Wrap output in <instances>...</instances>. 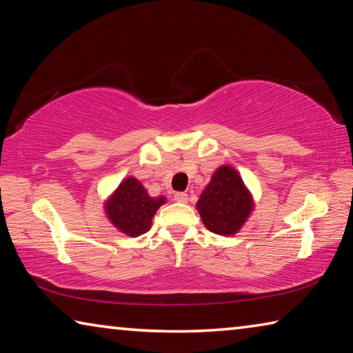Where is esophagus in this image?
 Masks as SVG:
<instances>
[{"mask_svg":"<svg viewBox=\"0 0 353 353\" xmlns=\"http://www.w3.org/2000/svg\"><path fill=\"white\" fill-rule=\"evenodd\" d=\"M174 201L176 202H182V204H187V202H188V194L187 193H176L174 194Z\"/></svg>","mask_w":353,"mask_h":353,"instance_id":"1","label":"esophagus"}]
</instances>
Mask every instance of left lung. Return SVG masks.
<instances>
[{"label": "left lung", "mask_w": 353, "mask_h": 353, "mask_svg": "<svg viewBox=\"0 0 353 353\" xmlns=\"http://www.w3.org/2000/svg\"><path fill=\"white\" fill-rule=\"evenodd\" d=\"M196 208L208 230L232 236L246 223L254 210V201L238 171L223 165L213 172Z\"/></svg>", "instance_id": "8db88e82"}]
</instances>
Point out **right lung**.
<instances>
[{
    "instance_id": "add662e5",
    "label": "right lung",
    "mask_w": 353,
    "mask_h": 353,
    "mask_svg": "<svg viewBox=\"0 0 353 353\" xmlns=\"http://www.w3.org/2000/svg\"><path fill=\"white\" fill-rule=\"evenodd\" d=\"M165 202V196L151 198L135 177H128L107 199L105 214L119 232L140 236L151 229L152 216Z\"/></svg>"
}]
</instances>
